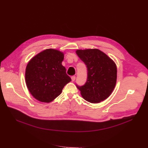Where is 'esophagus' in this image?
Here are the masks:
<instances>
[{
	"label": "esophagus",
	"instance_id": "34e87169",
	"mask_svg": "<svg viewBox=\"0 0 148 148\" xmlns=\"http://www.w3.org/2000/svg\"><path fill=\"white\" fill-rule=\"evenodd\" d=\"M71 80H72V82H74L75 80V76H72L71 77Z\"/></svg>",
	"mask_w": 148,
	"mask_h": 148
}]
</instances>
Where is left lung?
<instances>
[{
  "instance_id": "obj_1",
  "label": "left lung",
  "mask_w": 148,
  "mask_h": 148,
  "mask_svg": "<svg viewBox=\"0 0 148 148\" xmlns=\"http://www.w3.org/2000/svg\"><path fill=\"white\" fill-rule=\"evenodd\" d=\"M77 56L87 68V80L83 86L77 87L87 102L99 103L113 92L116 83L117 68L115 62L97 49H77Z\"/></svg>"
}]
</instances>
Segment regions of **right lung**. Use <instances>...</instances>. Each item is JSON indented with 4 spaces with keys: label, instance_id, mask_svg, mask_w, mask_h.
I'll return each instance as SVG.
<instances>
[{
    "label": "right lung",
    "instance_id": "1",
    "mask_svg": "<svg viewBox=\"0 0 148 148\" xmlns=\"http://www.w3.org/2000/svg\"><path fill=\"white\" fill-rule=\"evenodd\" d=\"M64 53L56 49H47L28 62L25 83L29 93L37 101L45 103L53 101L71 81L62 65Z\"/></svg>",
    "mask_w": 148,
    "mask_h": 148
}]
</instances>
